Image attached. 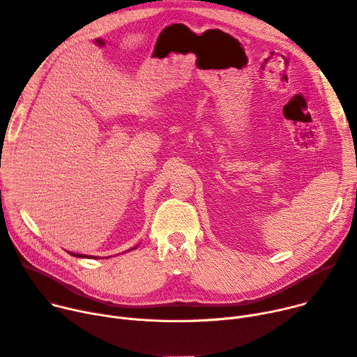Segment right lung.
<instances>
[{"mask_svg": "<svg viewBox=\"0 0 357 357\" xmlns=\"http://www.w3.org/2000/svg\"><path fill=\"white\" fill-rule=\"evenodd\" d=\"M133 250H135V248H133ZM71 255H75V257H82V258H83V257H86V255H80V254H71Z\"/></svg>", "mask_w": 357, "mask_h": 357, "instance_id": "right-lung-1", "label": "right lung"}]
</instances>
